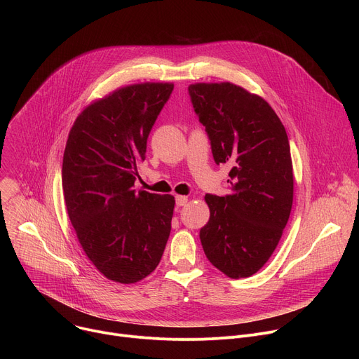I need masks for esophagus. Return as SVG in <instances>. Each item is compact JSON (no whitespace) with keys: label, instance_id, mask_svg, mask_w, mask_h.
Returning <instances> with one entry per match:
<instances>
[{"label":"esophagus","instance_id":"34e87169","mask_svg":"<svg viewBox=\"0 0 359 359\" xmlns=\"http://www.w3.org/2000/svg\"><path fill=\"white\" fill-rule=\"evenodd\" d=\"M187 201H189L187 196H176V204H177V206H184Z\"/></svg>","mask_w":359,"mask_h":359}]
</instances>
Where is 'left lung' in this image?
Wrapping results in <instances>:
<instances>
[{
  "label": "left lung",
  "mask_w": 359,
  "mask_h": 359,
  "mask_svg": "<svg viewBox=\"0 0 359 359\" xmlns=\"http://www.w3.org/2000/svg\"><path fill=\"white\" fill-rule=\"evenodd\" d=\"M189 92L215 162L231 166L230 194L204 196L210 219L200 241L223 274L250 277L269 262L290 219L294 175L288 136L269 102L243 86L197 82Z\"/></svg>",
  "instance_id": "1"
}]
</instances>
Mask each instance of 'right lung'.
Returning a JSON list of instances; mask_svg holds the SVG:
<instances>
[{
	"label": "right lung",
	"instance_id": "right-lung-1",
	"mask_svg": "<svg viewBox=\"0 0 359 359\" xmlns=\"http://www.w3.org/2000/svg\"><path fill=\"white\" fill-rule=\"evenodd\" d=\"M172 82H142L92 100L75 119L62 161L69 220L86 257L108 280L135 284L162 259L172 194L135 190L150 129Z\"/></svg>",
	"mask_w": 359,
	"mask_h": 359
}]
</instances>
